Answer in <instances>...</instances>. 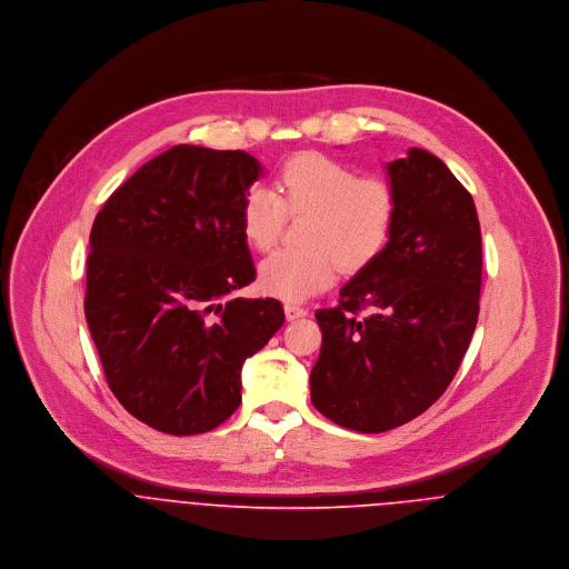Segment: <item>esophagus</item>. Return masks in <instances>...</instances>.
Instances as JSON below:
<instances>
[{
  "mask_svg": "<svg viewBox=\"0 0 569 569\" xmlns=\"http://www.w3.org/2000/svg\"><path fill=\"white\" fill-rule=\"evenodd\" d=\"M309 311L305 309V307H300V305H296V302H287L284 305V316H287V320H300V318H305Z\"/></svg>",
  "mask_w": 569,
  "mask_h": 569,
  "instance_id": "34e87169",
  "label": "esophagus"
}]
</instances>
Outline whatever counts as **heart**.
<instances>
[{"label": "heart", "mask_w": 569, "mask_h": 569, "mask_svg": "<svg viewBox=\"0 0 569 569\" xmlns=\"http://www.w3.org/2000/svg\"><path fill=\"white\" fill-rule=\"evenodd\" d=\"M399 212L395 186L379 174L320 153H302L280 166L276 190L253 186L241 203L244 241L269 251L287 217H307L296 251H278L258 269V284L280 300H305L325 291L339 273L370 264L390 241Z\"/></svg>", "instance_id": "1"}]
</instances>
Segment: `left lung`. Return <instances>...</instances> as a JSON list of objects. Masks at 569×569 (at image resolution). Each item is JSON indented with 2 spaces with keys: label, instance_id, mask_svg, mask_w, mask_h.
<instances>
[{
  "label": "left lung",
  "instance_id": "obj_1",
  "mask_svg": "<svg viewBox=\"0 0 569 569\" xmlns=\"http://www.w3.org/2000/svg\"><path fill=\"white\" fill-rule=\"evenodd\" d=\"M388 177L399 199L390 241L335 309L316 313L311 401L361 433L406 425L442 397L480 313L482 234L469 190L422 149L388 163Z\"/></svg>",
  "mask_w": 569,
  "mask_h": 569
}]
</instances>
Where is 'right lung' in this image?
Instances as JSON below:
<instances>
[{
	"label": "right lung",
	"mask_w": 569,
	"mask_h": 569,
	"mask_svg": "<svg viewBox=\"0 0 569 569\" xmlns=\"http://www.w3.org/2000/svg\"><path fill=\"white\" fill-rule=\"evenodd\" d=\"M262 166L244 151L177 144L133 172L96 214L84 318L107 383L149 427L194 436L241 406V368L280 326L256 278L241 203Z\"/></svg>",
	"instance_id": "right-lung-1"
}]
</instances>
